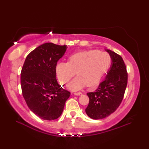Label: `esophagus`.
I'll return each instance as SVG.
<instances>
[{
	"mask_svg": "<svg viewBox=\"0 0 149 149\" xmlns=\"http://www.w3.org/2000/svg\"><path fill=\"white\" fill-rule=\"evenodd\" d=\"M83 94L81 92H75L74 95H81Z\"/></svg>",
	"mask_w": 149,
	"mask_h": 149,
	"instance_id": "1",
	"label": "esophagus"
}]
</instances>
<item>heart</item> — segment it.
Segmentation results:
<instances>
[{"instance_id":"obj_1","label":"heart","mask_w":149,"mask_h":149,"mask_svg":"<svg viewBox=\"0 0 149 149\" xmlns=\"http://www.w3.org/2000/svg\"><path fill=\"white\" fill-rule=\"evenodd\" d=\"M111 65V58L107 52L90 50L73 54L67 63H58L55 71L58 80L64 84H67L76 72L78 75L68 86L70 90H79L99 84Z\"/></svg>"}]
</instances>
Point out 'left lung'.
I'll return each instance as SVG.
<instances>
[{"mask_svg": "<svg viewBox=\"0 0 149 149\" xmlns=\"http://www.w3.org/2000/svg\"><path fill=\"white\" fill-rule=\"evenodd\" d=\"M106 51L112 63L106 79L95 91L87 93L90 101L85 111L95 120L104 118L115 111L122 102L127 84V68L122 58L111 50Z\"/></svg>", "mask_w": 149, "mask_h": 149, "instance_id": "8db88e82", "label": "left lung"}]
</instances>
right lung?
<instances>
[{
	"instance_id": "1",
	"label": "right lung",
	"mask_w": 149,
	"mask_h": 149,
	"mask_svg": "<svg viewBox=\"0 0 149 149\" xmlns=\"http://www.w3.org/2000/svg\"><path fill=\"white\" fill-rule=\"evenodd\" d=\"M66 49V45L43 43L27 55L22 68V95L30 110L42 119L59 118L70 95L56 78V65Z\"/></svg>"
}]
</instances>
